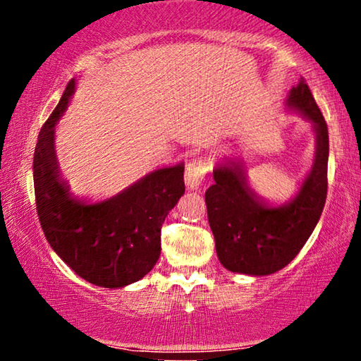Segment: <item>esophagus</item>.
Masks as SVG:
<instances>
[{
  "mask_svg": "<svg viewBox=\"0 0 361 361\" xmlns=\"http://www.w3.org/2000/svg\"><path fill=\"white\" fill-rule=\"evenodd\" d=\"M209 169L208 159L198 158L193 159V161L187 166L185 169V185L188 190H198L202 187L204 176H207Z\"/></svg>",
  "mask_w": 361,
  "mask_h": 361,
  "instance_id": "obj_1",
  "label": "esophagus"
}]
</instances>
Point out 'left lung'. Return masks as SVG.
Masks as SVG:
<instances>
[{"label":"left lung","mask_w":361,"mask_h":361,"mask_svg":"<svg viewBox=\"0 0 361 361\" xmlns=\"http://www.w3.org/2000/svg\"><path fill=\"white\" fill-rule=\"evenodd\" d=\"M286 109L313 127L314 159L295 197L271 204L253 190L242 163L224 158L204 193L208 223L221 264L232 273L268 276L289 264L312 235L328 193V126L303 79L292 87Z\"/></svg>","instance_id":"8db88e82"}]
</instances>
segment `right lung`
I'll list each match as a JSON object with an SVG mask.
<instances>
[{
  "label": "right lung",
  "instance_id": "obj_1",
  "mask_svg": "<svg viewBox=\"0 0 361 361\" xmlns=\"http://www.w3.org/2000/svg\"><path fill=\"white\" fill-rule=\"evenodd\" d=\"M72 79L43 124L33 153V185L42 229L58 257L82 279L106 289L140 281L161 253V226L184 195V163L152 171L111 198L74 197L61 174L56 124L75 92Z\"/></svg>",
  "mask_w": 361,
  "mask_h": 361
}]
</instances>
